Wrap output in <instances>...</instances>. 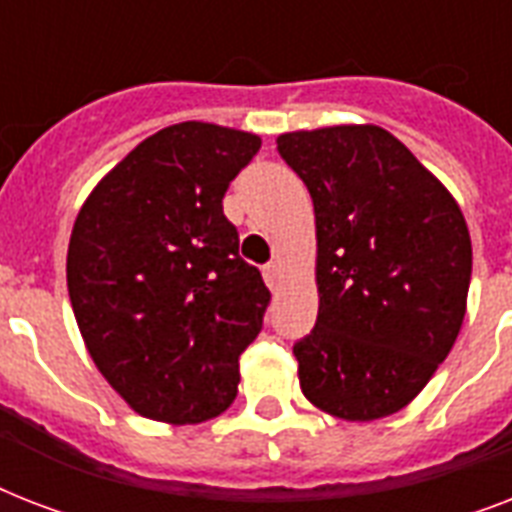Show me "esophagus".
Returning <instances> with one entry per match:
<instances>
[{
    "label": "esophagus",
    "instance_id": "34e87169",
    "mask_svg": "<svg viewBox=\"0 0 512 512\" xmlns=\"http://www.w3.org/2000/svg\"><path fill=\"white\" fill-rule=\"evenodd\" d=\"M263 279H265V284H268V287H271L273 292H276V289H279V284H281V265L279 263L265 265V268H263Z\"/></svg>",
    "mask_w": 512,
    "mask_h": 512
}]
</instances>
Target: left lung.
Instances as JSON below:
<instances>
[{
	"label": "left lung",
	"instance_id": "8db88e82",
	"mask_svg": "<svg viewBox=\"0 0 512 512\" xmlns=\"http://www.w3.org/2000/svg\"><path fill=\"white\" fill-rule=\"evenodd\" d=\"M316 212L319 316L295 345L303 396L348 422L412 404L468 311L473 247L446 185L377 124L284 132Z\"/></svg>",
	"mask_w": 512,
	"mask_h": 512
}]
</instances>
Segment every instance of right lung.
<instances>
[{"instance_id":"1","label":"right lung","mask_w":512,"mask_h":512,"mask_svg":"<svg viewBox=\"0 0 512 512\" xmlns=\"http://www.w3.org/2000/svg\"><path fill=\"white\" fill-rule=\"evenodd\" d=\"M257 151L255 132L172 124L103 175L76 215V324L98 372L148 420L199 425L239 393V356L271 292L239 257L223 196Z\"/></svg>"}]
</instances>
